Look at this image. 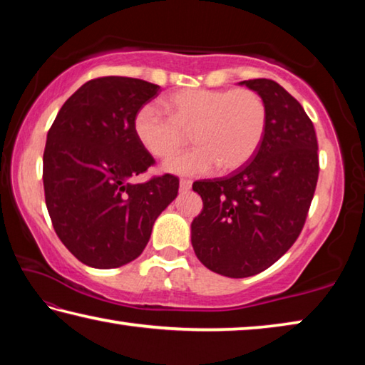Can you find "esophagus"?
I'll return each instance as SVG.
<instances>
[{
	"label": "esophagus",
	"instance_id": "esophagus-1",
	"mask_svg": "<svg viewBox=\"0 0 365 365\" xmlns=\"http://www.w3.org/2000/svg\"><path fill=\"white\" fill-rule=\"evenodd\" d=\"M191 185H193V182L188 180V178H182V180H180V191H188L191 188Z\"/></svg>",
	"mask_w": 365,
	"mask_h": 365
}]
</instances>
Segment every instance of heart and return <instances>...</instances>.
<instances>
[{"instance_id":"b5f03b06","label":"heart","mask_w":365,"mask_h":365,"mask_svg":"<svg viewBox=\"0 0 365 365\" xmlns=\"http://www.w3.org/2000/svg\"><path fill=\"white\" fill-rule=\"evenodd\" d=\"M168 117L146 104L133 119L141 146L158 159L187 145L196 148L169 159L164 169L175 175H202L215 165L232 172L255 156L267 128V104L255 90L187 88L165 96Z\"/></svg>"}]
</instances>
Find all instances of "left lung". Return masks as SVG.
I'll use <instances>...</instances> for the list:
<instances>
[{
    "label": "left lung",
    "mask_w": 365,
    "mask_h": 365,
    "mask_svg": "<svg viewBox=\"0 0 365 365\" xmlns=\"http://www.w3.org/2000/svg\"><path fill=\"white\" fill-rule=\"evenodd\" d=\"M267 104L255 156L228 177L193 183L202 211L191 222L195 255L215 274L245 279L269 269L304 227L319 178L317 137L301 104L274 80H243Z\"/></svg>",
    "instance_id": "obj_1"
}]
</instances>
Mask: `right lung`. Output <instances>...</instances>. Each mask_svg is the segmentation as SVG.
<instances>
[{
	"label": "right lung",
	"instance_id": "right-lung-1",
	"mask_svg": "<svg viewBox=\"0 0 365 365\" xmlns=\"http://www.w3.org/2000/svg\"><path fill=\"white\" fill-rule=\"evenodd\" d=\"M159 85L130 77H100L80 86L54 119L43 153V187L54 232L95 269L137 259L154 220L178 193L164 174L130 183L154 164L133 130L140 108Z\"/></svg>",
	"mask_w": 365,
	"mask_h": 365
}]
</instances>
